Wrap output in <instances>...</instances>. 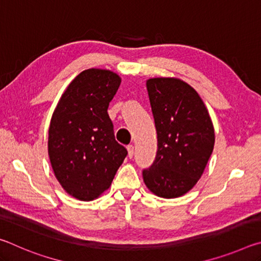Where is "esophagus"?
<instances>
[{
    "label": "esophagus",
    "instance_id": "1",
    "mask_svg": "<svg viewBox=\"0 0 261 261\" xmlns=\"http://www.w3.org/2000/svg\"><path fill=\"white\" fill-rule=\"evenodd\" d=\"M126 149H127V156H129L130 159L134 156V153H135V147H134V145H129V146L126 147Z\"/></svg>",
    "mask_w": 261,
    "mask_h": 261
}]
</instances>
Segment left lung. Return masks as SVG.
<instances>
[{
	"label": "left lung",
	"mask_w": 261,
	"mask_h": 261,
	"mask_svg": "<svg viewBox=\"0 0 261 261\" xmlns=\"http://www.w3.org/2000/svg\"><path fill=\"white\" fill-rule=\"evenodd\" d=\"M146 87L158 152L151 168L143 171L144 183L158 197L177 198L204 173L215 143L213 122L197 91L182 79L149 78Z\"/></svg>",
	"instance_id": "obj_1"
}]
</instances>
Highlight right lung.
Here are the masks:
<instances>
[{"label": "right lung", "instance_id": "obj_1", "mask_svg": "<svg viewBox=\"0 0 261 261\" xmlns=\"http://www.w3.org/2000/svg\"><path fill=\"white\" fill-rule=\"evenodd\" d=\"M121 77L107 69L84 70L69 84L53 113L48 155L64 191L94 200L112 185L126 156L107 113Z\"/></svg>", "mask_w": 261, "mask_h": 261}]
</instances>
